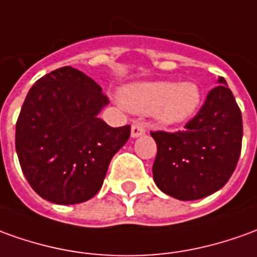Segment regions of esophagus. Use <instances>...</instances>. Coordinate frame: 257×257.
Here are the masks:
<instances>
[{
	"instance_id": "1",
	"label": "esophagus",
	"mask_w": 257,
	"mask_h": 257,
	"mask_svg": "<svg viewBox=\"0 0 257 257\" xmlns=\"http://www.w3.org/2000/svg\"><path fill=\"white\" fill-rule=\"evenodd\" d=\"M143 134H146V128H144L143 125H140V124H133L132 125V137H133V139L141 137Z\"/></svg>"
}]
</instances>
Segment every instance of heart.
<instances>
[{"mask_svg": "<svg viewBox=\"0 0 257 257\" xmlns=\"http://www.w3.org/2000/svg\"><path fill=\"white\" fill-rule=\"evenodd\" d=\"M118 96L125 109L140 114L152 113L165 125L187 121L194 116L201 102V91L193 82H136L124 86Z\"/></svg>", "mask_w": 257, "mask_h": 257, "instance_id": "1", "label": "heart"}]
</instances>
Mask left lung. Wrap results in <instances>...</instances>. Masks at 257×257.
Here are the masks:
<instances>
[{"instance_id": "left-lung-1", "label": "left lung", "mask_w": 257, "mask_h": 257, "mask_svg": "<svg viewBox=\"0 0 257 257\" xmlns=\"http://www.w3.org/2000/svg\"><path fill=\"white\" fill-rule=\"evenodd\" d=\"M200 111L176 133H151L157 143L152 165L159 190L183 201L199 200L224 187L242 147V114L222 77Z\"/></svg>"}]
</instances>
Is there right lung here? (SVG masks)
I'll return each mask as SVG.
<instances>
[{"mask_svg":"<svg viewBox=\"0 0 257 257\" xmlns=\"http://www.w3.org/2000/svg\"><path fill=\"white\" fill-rule=\"evenodd\" d=\"M107 103L102 88L72 67L46 74L28 92L15 147L42 199L78 204L100 190L113 155L130 137V125L110 127L98 117Z\"/></svg>","mask_w":257,"mask_h":257,"instance_id":"obj_1","label":"right lung"}]
</instances>
